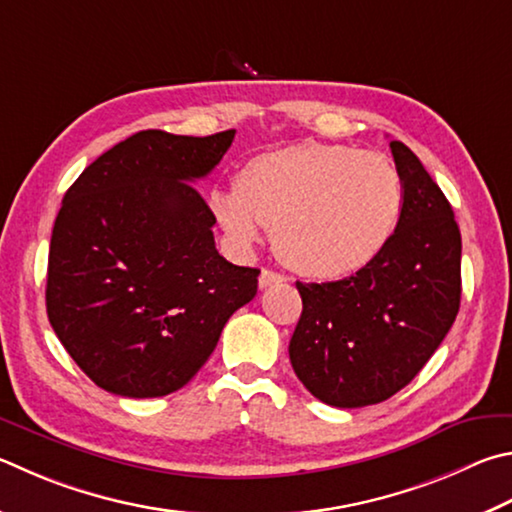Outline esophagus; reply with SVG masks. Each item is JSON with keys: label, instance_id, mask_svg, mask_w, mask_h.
<instances>
[{"label": "esophagus", "instance_id": "34e87169", "mask_svg": "<svg viewBox=\"0 0 512 512\" xmlns=\"http://www.w3.org/2000/svg\"><path fill=\"white\" fill-rule=\"evenodd\" d=\"M286 282V277L275 273V271H268V268H264L262 273H259V288H268V286H275V284H282Z\"/></svg>", "mask_w": 512, "mask_h": 512}]
</instances>
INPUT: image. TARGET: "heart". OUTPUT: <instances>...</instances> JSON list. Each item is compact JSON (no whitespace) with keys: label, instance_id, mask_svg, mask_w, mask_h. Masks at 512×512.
Listing matches in <instances>:
<instances>
[{"label":"heart","instance_id":"obj_1","mask_svg":"<svg viewBox=\"0 0 512 512\" xmlns=\"http://www.w3.org/2000/svg\"><path fill=\"white\" fill-rule=\"evenodd\" d=\"M401 203V179L383 154L297 143L250 156L212 208L239 244L273 228L275 253L293 273L340 280L385 248Z\"/></svg>","mask_w":512,"mask_h":512}]
</instances>
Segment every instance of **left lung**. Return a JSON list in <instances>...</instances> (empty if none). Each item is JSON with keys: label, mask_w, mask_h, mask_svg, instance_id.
Instances as JSON below:
<instances>
[{"label": "left lung", "mask_w": 512, "mask_h": 512, "mask_svg": "<svg viewBox=\"0 0 512 512\" xmlns=\"http://www.w3.org/2000/svg\"><path fill=\"white\" fill-rule=\"evenodd\" d=\"M403 185L394 235L356 275L302 284L288 356L322 403L365 407L412 383L459 313L461 232L450 201L401 141L389 143Z\"/></svg>", "instance_id": "obj_1"}]
</instances>
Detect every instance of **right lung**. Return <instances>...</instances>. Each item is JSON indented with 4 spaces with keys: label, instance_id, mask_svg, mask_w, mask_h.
Returning a JSON list of instances; mask_svg holds the SVG:
<instances>
[{
    "label": "right lung",
    "instance_id": "add662e5",
    "mask_svg": "<svg viewBox=\"0 0 512 512\" xmlns=\"http://www.w3.org/2000/svg\"><path fill=\"white\" fill-rule=\"evenodd\" d=\"M235 129H147L91 163L55 219L46 313L76 365L111 394L156 398L206 365L221 331L257 293V268L217 253L215 215L194 188Z\"/></svg>",
    "mask_w": 512,
    "mask_h": 512
}]
</instances>
